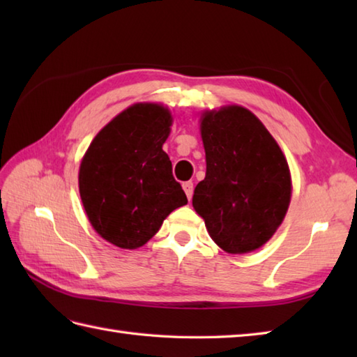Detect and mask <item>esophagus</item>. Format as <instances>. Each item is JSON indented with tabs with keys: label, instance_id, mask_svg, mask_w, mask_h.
I'll return each mask as SVG.
<instances>
[{
	"label": "esophagus",
	"instance_id": "esophagus-1",
	"mask_svg": "<svg viewBox=\"0 0 357 357\" xmlns=\"http://www.w3.org/2000/svg\"><path fill=\"white\" fill-rule=\"evenodd\" d=\"M183 188H184V192L187 195L188 201H190L192 199V195H193V183H192V181H187V183H184Z\"/></svg>",
	"mask_w": 357,
	"mask_h": 357
}]
</instances>
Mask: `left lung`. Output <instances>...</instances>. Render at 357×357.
<instances>
[{
	"label": "left lung",
	"mask_w": 357,
	"mask_h": 357,
	"mask_svg": "<svg viewBox=\"0 0 357 357\" xmlns=\"http://www.w3.org/2000/svg\"><path fill=\"white\" fill-rule=\"evenodd\" d=\"M207 172L193 207L211 239L233 255L267 242L288 210L291 176L278 142L252 112L230 105L202 115Z\"/></svg>",
	"instance_id": "obj_1"
}]
</instances>
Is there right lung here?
Listing matches in <instances>:
<instances>
[{
    "instance_id": "add662e5",
    "label": "right lung",
    "mask_w": 357,
    "mask_h": 357,
    "mask_svg": "<svg viewBox=\"0 0 357 357\" xmlns=\"http://www.w3.org/2000/svg\"><path fill=\"white\" fill-rule=\"evenodd\" d=\"M172 115L162 105L135 104L90 144L79 167V195L98 234L121 248H138L187 204L162 150Z\"/></svg>"
}]
</instances>
